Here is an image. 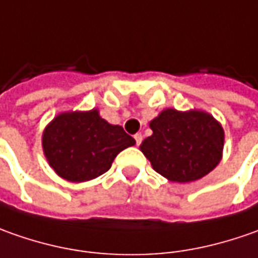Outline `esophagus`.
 Returning a JSON list of instances; mask_svg holds the SVG:
<instances>
[{
  "mask_svg": "<svg viewBox=\"0 0 258 258\" xmlns=\"http://www.w3.org/2000/svg\"><path fill=\"white\" fill-rule=\"evenodd\" d=\"M134 140H136V144L140 146V144H141V141H143V136H141V133H137V134L134 136Z\"/></svg>",
  "mask_w": 258,
  "mask_h": 258,
  "instance_id": "esophagus-1",
  "label": "esophagus"
}]
</instances>
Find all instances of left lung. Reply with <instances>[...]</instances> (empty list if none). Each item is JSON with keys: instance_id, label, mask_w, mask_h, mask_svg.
<instances>
[{"instance_id": "8db88e82", "label": "left lung", "mask_w": 258, "mask_h": 258, "mask_svg": "<svg viewBox=\"0 0 258 258\" xmlns=\"http://www.w3.org/2000/svg\"><path fill=\"white\" fill-rule=\"evenodd\" d=\"M150 127L153 136L140 148L157 173L171 181H196L221 160L224 131L207 112L168 108Z\"/></svg>"}]
</instances>
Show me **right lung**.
<instances>
[{"label":"right lung","instance_id":"add662e5","mask_svg":"<svg viewBox=\"0 0 258 258\" xmlns=\"http://www.w3.org/2000/svg\"><path fill=\"white\" fill-rule=\"evenodd\" d=\"M136 144L120 125L102 120L97 110L64 112L44 131L42 148L54 171L68 181H88L110 170L124 148Z\"/></svg>","mask_w":258,"mask_h":258}]
</instances>
